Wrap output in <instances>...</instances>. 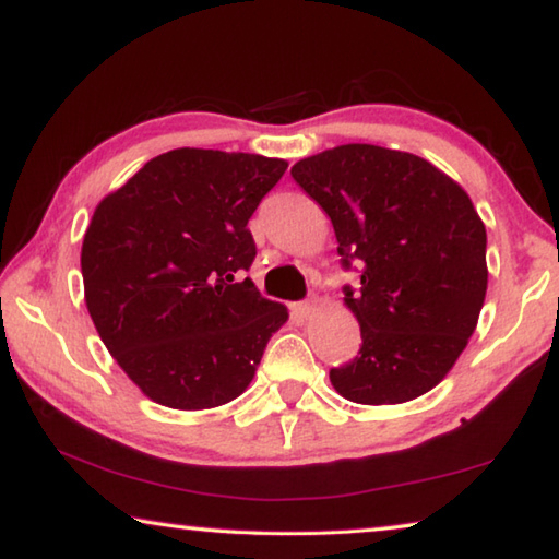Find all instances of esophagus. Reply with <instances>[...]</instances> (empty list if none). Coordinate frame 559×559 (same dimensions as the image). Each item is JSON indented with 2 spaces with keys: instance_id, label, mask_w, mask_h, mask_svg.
I'll return each mask as SVG.
<instances>
[{
  "instance_id": "34e87169",
  "label": "esophagus",
  "mask_w": 559,
  "mask_h": 559,
  "mask_svg": "<svg viewBox=\"0 0 559 559\" xmlns=\"http://www.w3.org/2000/svg\"><path fill=\"white\" fill-rule=\"evenodd\" d=\"M318 310V300L310 298V300H302V302H296L293 306V313H296L298 318H310Z\"/></svg>"
}]
</instances>
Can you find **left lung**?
<instances>
[{"label": "left lung", "mask_w": 559, "mask_h": 559, "mask_svg": "<svg viewBox=\"0 0 559 559\" xmlns=\"http://www.w3.org/2000/svg\"><path fill=\"white\" fill-rule=\"evenodd\" d=\"M290 175L323 206L362 347L330 370L357 404H402L433 390L476 330L486 300V226L459 182L424 157L349 143L300 159Z\"/></svg>", "instance_id": "left-lung-1"}]
</instances>
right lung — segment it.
<instances>
[{
  "label": "right lung",
  "mask_w": 559,
  "mask_h": 559,
  "mask_svg": "<svg viewBox=\"0 0 559 559\" xmlns=\"http://www.w3.org/2000/svg\"><path fill=\"white\" fill-rule=\"evenodd\" d=\"M276 157L179 147L157 155L93 212L83 236L86 306L140 392L212 409L251 384L288 310L251 278L249 219L286 173Z\"/></svg>",
  "instance_id": "obj_1"
}]
</instances>
